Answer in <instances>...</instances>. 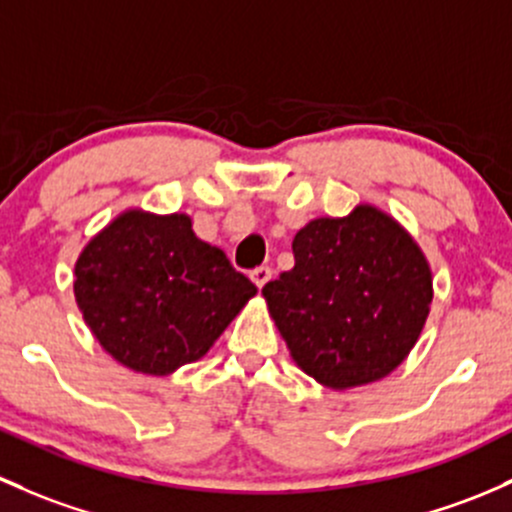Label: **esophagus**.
<instances>
[{
    "mask_svg": "<svg viewBox=\"0 0 512 512\" xmlns=\"http://www.w3.org/2000/svg\"><path fill=\"white\" fill-rule=\"evenodd\" d=\"M250 277H252V282H255V287L262 289L272 279V270L270 267H257V270H252Z\"/></svg>",
    "mask_w": 512,
    "mask_h": 512,
    "instance_id": "34e87169",
    "label": "esophagus"
}]
</instances>
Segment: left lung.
Returning <instances> with one entry per match:
<instances>
[{
    "instance_id": "obj_1",
    "label": "left lung",
    "mask_w": 512,
    "mask_h": 512,
    "mask_svg": "<svg viewBox=\"0 0 512 512\" xmlns=\"http://www.w3.org/2000/svg\"><path fill=\"white\" fill-rule=\"evenodd\" d=\"M294 267L262 287L289 355L328 390L378 383L427 324L434 277L410 230L373 203L314 218L294 235Z\"/></svg>"
}]
</instances>
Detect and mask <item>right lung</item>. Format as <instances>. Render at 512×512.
Segmentation results:
<instances>
[{
	"mask_svg": "<svg viewBox=\"0 0 512 512\" xmlns=\"http://www.w3.org/2000/svg\"><path fill=\"white\" fill-rule=\"evenodd\" d=\"M73 294L102 351L164 378L211 351L257 287L191 215L125 208L80 250Z\"/></svg>",
	"mask_w": 512,
	"mask_h": 512,
	"instance_id": "right-lung-1",
	"label": "right lung"
}]
</instances>
